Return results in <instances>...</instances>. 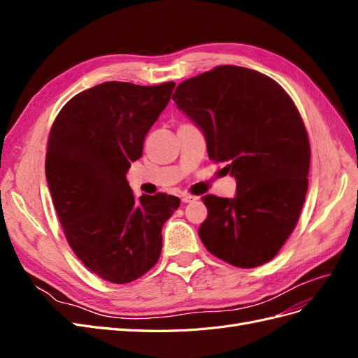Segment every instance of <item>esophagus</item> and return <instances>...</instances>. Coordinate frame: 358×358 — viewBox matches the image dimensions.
Masks as SVG:
<instances>
[{"label": "esophagus", "mask_w": 358, "mask_h": 358, "mask_svg": "<svg viewBox=\"0 0 358 358\" xmlns=\"http://www.w3.org/2000/svg\"><path fill=\"white\" fill-rule=\"evenodd\" d=\"M194 200H197V197H192V196H188V194H185V196H182V203H191Z\"/></svg>", "instance_id": "obj_1"}]
</instances>
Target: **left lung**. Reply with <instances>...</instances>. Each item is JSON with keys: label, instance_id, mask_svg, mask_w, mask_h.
Segmentation results:
<instances>
[{"label": "left lung", "instance_id": "obj_1", "mask_svg": "<svg viewBox=\"0 0 358 358\" xmlns=\"http://www.w3.org/2000/svg\"><path fill=\"white\" fill-rule=\"evenodd\" d=\"M173 101L237 183L233 199L203 197V245L236 267L270 262L294 230L308 191L310 146L294 103L267 76L236 66L182 82Z\"/></svg>", "mask_w": 358, "mask_h": 358}]
</instances>
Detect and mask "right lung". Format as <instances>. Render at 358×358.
Here are the masks:
<instances>
[{
    "label": "right lung",
    "instance_id": "obj_1",
    "mask_svg": "<svg viewBox=\"0 0 358 358\" xmlns=\"http://www.w3.org/2000/svg\"><path fill=\"white\" fill-rule=\"evenodd\" d=\"M175 86L104 82L73 96L50 129L46 179L64 233L80 262L113 284L158 262L162 225L180 204L167 194L136 199L127 180Z\"/></svg>",
    "mask_w": 358,
    "mask_h": 358
}]
</instances>
